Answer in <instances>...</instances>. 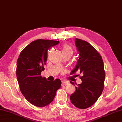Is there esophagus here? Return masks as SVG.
I'll list each match as a JSON object with an SVG mask.
<instances>
[{
    "label": "esophagus",
    "instance_id": "obj_1",
    "mask_svg": "<svg viewBox=\"0 0 122 122\" xmlns=\"http://www.w3.org/2000/svg\"><path fill=\"white\" fill-rule=\"evenodd\" d=\"M68 82H66V81H62V84H61L62 86L66 85H68Z\"/></svg>",
    "mask_w": 122,
    "mask_h": 122
}]
</instances>
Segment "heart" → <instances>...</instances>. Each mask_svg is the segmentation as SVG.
I'll list each match as a JSON object with an SVG mask.
<instances>
[{
    "label": "heart",
    "mask_w": 122,
    "mask_h": 122,
    "mask_svg": "<svg viewBox=\"0 0 122 122\" xmlns=\"http://www.w3.org/2000/svg\"><path fill=\"white\" fill-rule=\"evenodd\" d=\"M62 51L63 54H69L71 55H72L73 53V50L72 48L68 45H63Z\"/></svg>",
    "instance_id": "1"
}]
</instances>
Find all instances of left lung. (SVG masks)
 Masks as SVG:
<instances>
[{"label": "left lung", "instance_id": "obj_1", "mask_svg": "<svg viewBox=\"0 0 122 122\" xmlns=\"http://www.w3.org/2000/svg\"><path fill=\"white\" fill-rule=\"evenodd\" d=\"M75 44L79 59L70 75L79 71L83 75L80 77L82 83L75 87L70 99L75 107L86 109L93 105L102 93L105 79L103 62L99 53L88 42L76 38Z\"/></svg>", "mask_w": 122, "mask_h": 122}]
</instances>
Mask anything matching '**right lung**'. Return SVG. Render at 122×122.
I'll return each mask as SVG.
<instances>
[{"instance_id":"1","label":"right lung","mask_w":122,"mask_h":122,"mask_svg":"<svg viewBox=\"0 0 122 122\" xmlns=\"http://www.w3.org/2000/svg\"><path fill=\"white\" fill-rule=\"evenodd\" d=\"M59 43L53 40H35L22 51L17 59L16 76L20 89L25 98L37 107L51 103L61 86L60 79L51 81L41 76L48 50Z\"/></svg>"}]
</instances>
